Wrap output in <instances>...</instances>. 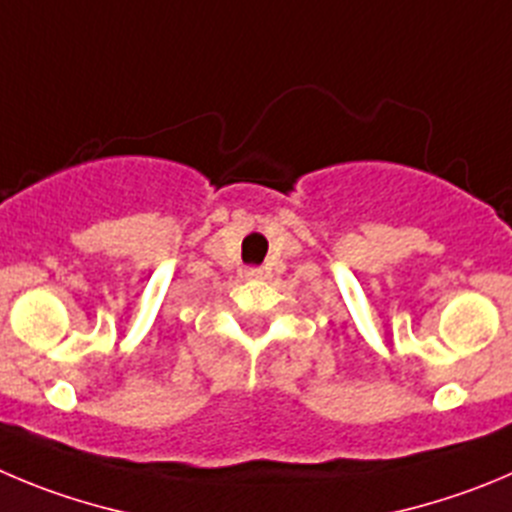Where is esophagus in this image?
I'll return each instance as SVG.
<instances>
[{
  "mask_svg": "<svg viewBox=\"0 0 512 512\" xmlns=\"http://www.w3.org/2000/svg\"><path fill=\"white\" fill-rule=\"evenodd\" d=\"M245 278L247 280L262 278V267H245Z\"/></svg>",
  "mask_w": 512,
  "mask_h": 512,
  "instance_id": "obj_1",
  "label": "esophagus"
}]
</instances>
